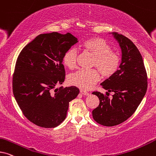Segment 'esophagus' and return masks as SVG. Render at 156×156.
<instances>
[{"instance_id":"34e87169","label":"esophagus","mask_w":156,"mask_h":156,"mask_svg":"<svg viewBox=\"0 0 156 156\" xmlns=\"http://www.w3.org/2000/svg\"><path fill=\"white\" fill-rule=\"evenodd\" d=\"M80 92H81V94H83V95H85V96H87V95H89V94H90V93L86 92V91H84V90H80Z\"/></svg>"}]
</instances>
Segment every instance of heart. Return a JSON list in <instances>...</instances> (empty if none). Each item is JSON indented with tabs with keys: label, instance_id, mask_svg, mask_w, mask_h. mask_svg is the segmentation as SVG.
<instances>
[{
	"label": "heart",
	"instance_id": "obj_1",
	"mask_svg": "<svg viewBox=\"0 0 156 156\" xmlns=\"http://www.w3.org/2000/svg\"><path fill=\"white\" fill-rule=\"evenodd\" d=\"M84 51L94 56L92 66L100 71L104 77H110L118 72L121 58L118 52L112 51V47L105 40L93 37L82 44ZM78 52L75 48L67 50L64 54L63 62L69 69H74L77 64ZM100 73L97 69H81L72 74L69 77L70 84L82 90H90L100 80Z\"/></svg>",
	"mask_w": 156,
	"mask_h": 156
}]
</instances>
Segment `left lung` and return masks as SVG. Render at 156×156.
I'll return each instance as SVG.
<instances>
[{
	"label": "left lung",
	"mask_w": 156,
	"mask_h": 156,
	"mask_svg": "<svg viewBox=\"0 0 156 156\" xmlns=\"http://www.w3.org/2000/svg\"><path fill=\"white\" fill-rule=\"evenodd\" d=\"M122 51L120 69L105 80L101 85L108 90L106 94L92 92L100 100L98 108L92 110L93 119L104 126H115L125 122L137 110L144 98L147 78L142 56L131 40L122 34L112 32ZM109 92H113L112 98Z\"/></svg>",
	"instance_id": "left-lung-1"
}]
</instances>
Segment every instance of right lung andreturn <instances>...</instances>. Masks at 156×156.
Segmentation results:
<instances>
[{
    "label": "right lung",
    "mask_w": 156,
    "mask_h": 156,
    "mask_svg": "<svg viewBox=\"0 0 156 156\" xmlns=\"http://www.w3.org/2000/svg\"><path fill=\"white\" fill-rule=\"evenodd\" d=\"M77 38L58 32L40 34L24 47L16 61L13 76L14 98L25 117L39 127L51 128L66 117L69 103L80 90L60 87L65 79L64 54Z\"/></svg>",
    "instance_id": "obj_1"
}]
</instances>
